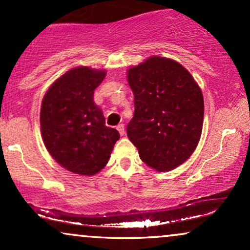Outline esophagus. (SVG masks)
<instances>
[{"label": "esophagus", "mask_w": 250, "mask_h": 250, "mask_svg": "<svg viewBox=\"0 0 250 250\" xmlns=\"http://www.w3.org/2000/svg\"><path fill=\"white\" fill-rule=\"evenodd\" d=\"M117 130H119L120 135H121V136H123V135L125 134V125H117Z\"/></svg>", "instance_id": "obj_1"}]
</instances>
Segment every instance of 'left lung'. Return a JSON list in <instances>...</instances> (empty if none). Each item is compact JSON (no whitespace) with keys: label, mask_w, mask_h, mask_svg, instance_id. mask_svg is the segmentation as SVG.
I'll return each mask as SVG.
<instances>
[{"label":"left lung","mask_w":250,"mask_h":250,"mask_svg":"<svg viewBox=\"0 0 250 250\" xmlns=\"http://www.w3.org/2000/svg\"><path fill=\"white\" fill-rule=\"evenodd\" d=\"M135 111L127 125L140 159L157 171L187 161L199 145L205 103L202 90L179 62L150 56L129 68Z\"/></svg>","instance_id":"8db88e82"}]
</instances>
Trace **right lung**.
I'll use <instances>...</instances> for the list:
<instances>
[{
	"mask_svg": "<svg viewBox=\"0 0 250 250\" xmlns=\"http://www.w3.org/2000/svg\"><path fill=\"white\" fill-rule=\"evenodd\" d=\"M105 70L76 67L56 80L42 100L40 123L42 140L55 161L74 174L91 176L107 165L120 139L105 125L94 90Z\"/></svg>",
	"mask_w": 250,
	"mask_h": 250,
	"instance_id": "add662e5",
	"label": "right lung"
}]
</instances>
